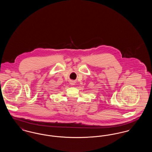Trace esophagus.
<instances>
[{
  "mask_svg": "<svg viewBox=\"0 0 152 152\" xmlns=\"http://www.w3.org/2000/svg\"><path fill=\"white\" fill-rule=\"evenodd\" d=\"M70 84L72 85V86L75 85V81H73V80H71V81H70Z\"/></svg>",
  "mask_w": 152,
  "mask_h": 152,
  "instance_id": "obj_1",
  "label": "esophagus"
}]
</instances>
